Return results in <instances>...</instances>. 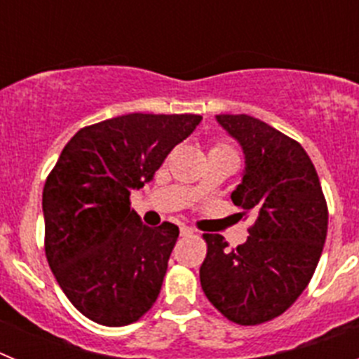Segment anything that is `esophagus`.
<instances>
[{
  "label": "esophagus",
  "mask_w": 359,
  "mask_h": 359,
  "mask_svg": "<svg viewBox=\"0 0 359 359\" xmlns=\"http://www.w3.org/2000/svg\"><path fill=\"white\" fill-rule=\"evenodd\" d=\"M180 233H182V237H189V236H192V233H194V230H192V228H189V226H182V228H180Z\"/></svg>",
  "instance_id": "1"
}]
</instances>
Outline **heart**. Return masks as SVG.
<instances>
[{"instance_id":"b5f03b06","label":"heart","mask_w":359,"mask_h":359,"mask_svg":"<svg viewBox=\"0 0 359 359\" xmlns=\"http://www.w3.org/2000/svg\"><path fill=\"white\" fill-rule=\"evenodd\" d=\"M212 151H214V152H228V154H233V149H231L228 144H224V142H217V144L212 147Z\"/></svg>"}]
</instances>
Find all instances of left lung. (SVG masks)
Wrapping results in <instances>:
<instances>
[{"label": "left lung", "mask_w": 359, "mask_h": 359, "mask_svg": "<svg viewBox=\"0 0 359 359\" xmlns=\"http://www.w3.org/2000/svg\"><path fill=\"white\" fill-rule=\"evenodd\" d=\"M217 122L244 151L246 169L231 201L253 224L237 248L219 233H203L199 280L230 322L259 325L290 309L309 284L327 236V203L297 140L248 115H217Z\"/></svg>", "instance_id": "obj_1"}]
</instances>
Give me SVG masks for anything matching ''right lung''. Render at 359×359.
Returning <instances> with one entry per match:
<instances>
[{"label":"right lung","instance_id":"right-lung-1","mask_svg":"<svg viewBox=\"0 0 359 359\" xmlns=\"http://www.w3.org/2000/svg\"><path fill=\"white\" fill-rule=\"evenodd\" d=\"M199 122L131 113L86 126L62 149L43 189L44 252L86 318L122 327L156 302L180 230L145 226L129 196Z\"/></svg>","mask_w":359,"mask_h":359}]
</instances>
